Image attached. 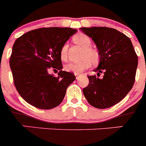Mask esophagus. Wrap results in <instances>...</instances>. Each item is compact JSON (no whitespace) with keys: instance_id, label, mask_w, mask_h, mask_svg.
I'll return each mask as SVG.
<instances>
[{"instance_id":"esophagus-1","label":"esophagus","mask_w":146,"mask_h":146,"mask_svg":"<svg viewBox=\"0 0 146 146\" xmlns=\"http://www.w3.org/2000/svg\"><path fill=\"white\" fill-rule=\"evenodd\" d=\"M74 75H75L76 77H77H77H78V76L80 75V74H79V73H74Z\"/></svg>"}]
</instances>
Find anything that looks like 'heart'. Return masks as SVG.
Wrapping results in <instances>:
<instances>
[{
	"label": "heart",
	"instance_id": "b5f03b06",
	"mask_svg": "<svg viewBox=\"0 0 146 146\" xmlns=\"http://www.w3.org/2000/svg\"><path fill=\"white\" fill-rule=\"evenodd\" d=\"M72 41L74 43L80 45L84 48L82 51L81 58L82 60L78 62L69 63L65 66V69L67 72H74V73H80L85 69L91 67V62L93 64H97L99 60V55L96 50L91 47V38L88 36L82 33L77 34L73 36ZM60 58L63 60H66L68 57V45L66 44L62 46L60 50Z\"/></svg>",
	"mask_w": 146,
	"mask_h": 146
}]
</instances>
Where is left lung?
<instances>
[{"instance_id":"obj_1","label":"left lung","mask_w":146,"mask_h":146,"mask_svg":"<svg viewBox=\"0 0 146 146\" xmlns=\"http://www.w3.org/2000/svg\"><path fill=\"white\" fill-rule=\"evenodd\" d=\"M99 51V64L94 72L104 73L100 79L88 76L89 84L82 92L88 102L99 109L110 108L121 101L132 88L138 64L131 40L114 28H81Z\"/></svg>"}]
</instances>
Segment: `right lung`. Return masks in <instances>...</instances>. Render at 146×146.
<instances>
[{"instance_id": "add662e5", "label": "right lung", "mask_w": 146, "mask_h": 146, "mask_svg": "<svg viewBox=\"0 0 146 146\" xmlns=\"http://www.w3.org/2000/svg\"><path fill=\"white\" fill-rule=\"evenodd\" d=\"M77 32L70 28H42L24 33L15 41L9 65L17 91L23 99L39 109L58 106L67 88L76 79L62 71L60 50ZM50 68L60 70L59 76L50 75Z\"/></svg>"}]
</instances>
